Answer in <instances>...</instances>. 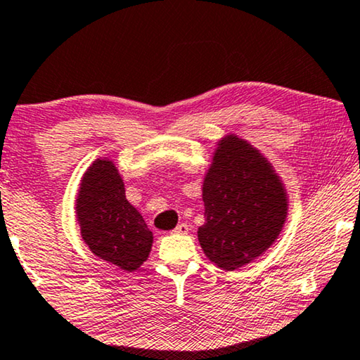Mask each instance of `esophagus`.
Segmentation results:
<instances>
[{"label": "esophagus", "mask_w": 360, "mask_h": 360, "mask_svg": "<svg viewBox=\"0 0 360 360\" xmlns=\"http://www.w3.org/2000/svg\"><path fill=\"white\" fill-rule=\"evenodd\" d=\"M187 231H189V225H187V224H179L174 229V233H179V235H186Z\"/></svg>", "instance_id": "34e87169"}]
</instances>
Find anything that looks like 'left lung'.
Here are the masks:
<instances>
[{
    "label": "left lung",
    "instance_id": "left-lung-1",
    "mask_svg": "<svg viewBox=\"0 0 360 360\" xmlns=\"http://www.w3.org/2000/svg\"><path fill=\"white\" fill-rule=\"evenodd\" d=\"M205 224L197 236L205 256L233 271L261 256L279 236L287 215L282 182L245 140H221L205 176Z\"/></svg>",
    "mask_w": 360,
    "mask_h": 360
}]
</instances>
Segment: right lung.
<instances>
[{"instance_id": "1", "label": "right lung", "mask_w": 360, "mask_h": 360, "mask_svg": "<svg viewBox=\"0 0 360 360\" xmlns=\"http://www.w3.org/2000/svg\"><path fill=\"white\" fill-rule=\"evenodd\" d=\"M81 236L103 261L135 271L150 255L153 233L125 199L124 182L109 160H98L86 171L77 202Z\"/></svg>"}]
</instances>
